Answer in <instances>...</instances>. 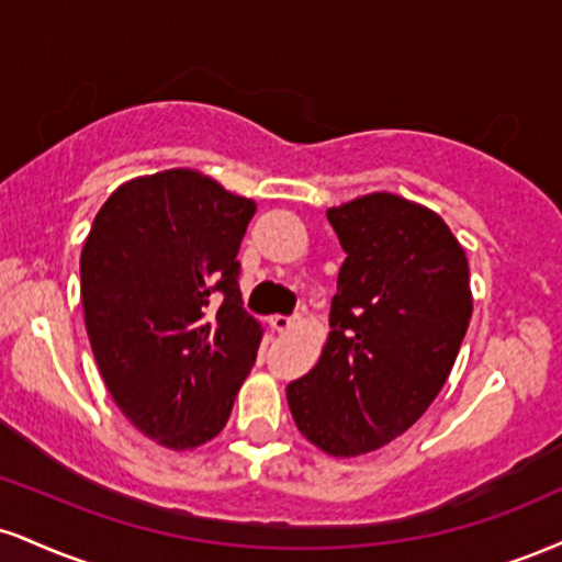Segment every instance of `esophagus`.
Listing matches in <instances>:
<instances>
[{
    "label": "esophagus",
    "mask_w": 562,
    "mask_h": 562,
    "mask_svg": "<svg viewBox=\"0 0 562 562\" xmlns=\"http://www.w3.org/2000/svg\"><path fill=\"white\" fill-rule=\"evenodd\" d=\"M269 324H272V329H277V333H290V329H295L301 324V319L299 316H272V319H269Z\"/></svg>",
    "instance_id": "1"
}]
</instances>
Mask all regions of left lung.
<instances>
[{"label":"left lung","mask_w":562,"mask_h":562,"mask_svg":"<svg viewBox=\"0 0 562 562\" xmlns=\"http://www.w3.org/2000/svg\"><path fill=\"white\" fill-rule=\"evenodd\" d=\"M342 261L316 367L288 384L295 427L333 458L408 431L448 382L469 329V259L431 209L380 191L327 209Z\"/></svg>","instance_id":"1"}]
</instances>
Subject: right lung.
Wrapping results in <instances>:
<instances>
[{
    "label": "right lung",
    "mask_w": 562,
    "mask_h": 562,
    "mask_svg": "<svg viewBox=\"0 0 562 562\" xmlns=\"http://www.w3.org/2000/svg\"><path fill=\"white\" fill-rule=\"evenodd\" d=\"M256 201L209 175L123 182L80 251L86 333L112 401L140 435L195 450L225 429L263 327L240 306L235 256Z\"/></svg>",
    "instance_id": "obj_1"
}]
</instances>
